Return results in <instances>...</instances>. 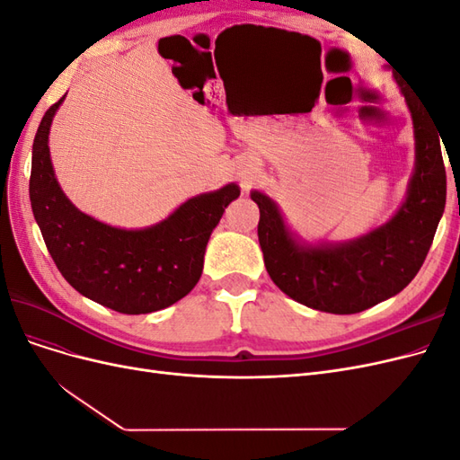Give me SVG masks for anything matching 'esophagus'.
Returning a JSON list of instances; mask_svg holds the SVG:
<instances>
[{"mask_svg":"<svg viewBox=\"0 0 460 460\" xmlns=\"http://www.w3.org/2000/svg\"><path fill=\"white\" fill-rule=\"evenodd\" d=\"M253 176H255V166L253 164H245L243 169L240 171V178H242V182H243L245 188H247L249 182H252Z\"/></svg>","mask_w":460,"mask_h":460,"instance_id":"esophagus-1","label":"esophagus"}]
</instances>
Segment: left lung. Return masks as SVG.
I'll use <instances>...</instances> for the list:
<instances>
[{"mask_svg":"<svg viewBox=\"0 0 460 460\" xmlns=\"http://www.w3.org/2000/svg\"><path fill=\"white\" fill-rule=\"evenodd\" d=\"M414 128V171L405 201L382 226L340 243L307 242L291 230L267 193L252 191L259 205V243L272 282L288 297L314 311L353 314L405 289L434 242L447 198L441 142L422 97L399 75Z\"/></svg>","mask_w":460,"mask_h":460,"instance_id":"obj_1","label":"left lung"}]
</instances>
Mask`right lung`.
Listing matches in <instances>:
<instances>
[{
    "label": "right lung",
    "mask_w": 460,
    "mask_h": 460,
    "mask_svg": "<svg viewBox=\"0 0 460 460\" xmlns=\"http://www.w3.org/2000/svg\"><path fill=\"white\" fill-rule=\"evenodd\" d=\"M65 102L48 109L32 144L31 203L48 252L78 294L122 314L171 307L196 288L205 249L225 208L240 198L230 182L186 199L146 228H117L82 213L65 196L49 155V128Z\"/></svg>",
    "instance_id": "right-lung-1"
}]
</instances>
